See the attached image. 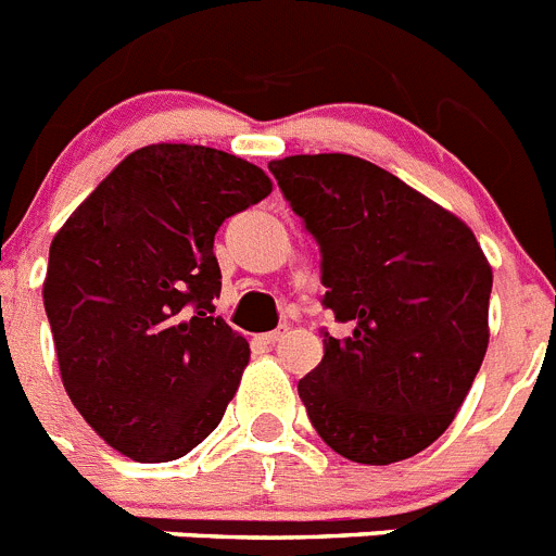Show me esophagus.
Here are the masks:
<instances>
[{
  "label": "esophagus",
  "instance_id": "1",
  "mask_svg": "<svg viewBox=\"0 0 556 556\" xmlns=\"http://www.w3.org/2000/svg\"><path fill=\"white\" fill-rule=\"evenodd\" d=\"M283 333H287V328H278V331L262 333V337H258V342H262V345H275V342H278V339H281Z\"/></svg>",
  "mask_w": 556,
  "mask_h": 556
}]
</instances>
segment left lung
<instances>
[{"label":"left lung","instance_id":"obj_1","mask_svg":"<svg viewBox=\"0 0 556 556\" xmlns=\"http://www.w3.org/2000/svg\"><path fill=\"white\" fill-rule=\"evenodd\" d=\"M323 253V306L351 323L326 333L298 381L317 434L339 456L392 465L451 426L488 353L493 269L473 230L356 155L269 161Z\"/></svg>","mask_w":556,"mask_h":556}]
</instances>
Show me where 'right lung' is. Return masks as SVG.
I'll return each instance as SVG.
<instances>
[{
  "label": "right lung",
  "mask_w": 556,
  "mask_h": 556,
  "mask_svg": "<svg viewBox=\"0 0 556 556\" xmlns=\"http://www.w3.org/2000/svg\"><path fill=\"white\" fill-rule=\"evenodd\" d=\"M269 191L264 169L230 152L150 144L52 239L43 308L63 387L119 454L180 459L223 420L250 345L214 317V236Z\"/></svg>",
  "instance_id": "add662e5"
}]
</instances>
